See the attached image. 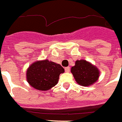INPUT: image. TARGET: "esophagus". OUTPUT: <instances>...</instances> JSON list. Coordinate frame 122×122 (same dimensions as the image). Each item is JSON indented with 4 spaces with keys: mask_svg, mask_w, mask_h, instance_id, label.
<instances>
[{
    "mask_svg": "<svg viewBox=\"0 0 122 122\" xmlns=\"http://www.w3.org/2000/svg\"><path fill=\"white\" fill-rule=\"evenodd\" d=\"M70 67H65V71L67 72V73H68V72H70Z\"/></svg>",
    "mask_w": 122,
    "mask_h": 122,
    "instance_id": "obj_1",
    "label": "esophagus"
}]
</instances>
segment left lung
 Returning <instances> with one entry per match:
<instances>
[{
	"mask_svg": "<svg viewBox=\"0 0 122 122\" xmlns=\"http://www.w3.org/2000/svg\"><path fill=\"white\" fill-rule=\"evenodd\" d=\"M71 71L77 83L83 86L94 84L99 77L97 68L84 60H77Z\"/></svg>",
	"mask_w": 122,
	"mask_h": 122,
	"instance_id": "8db88e82",
	"label": "left lung"
}]
</instances>
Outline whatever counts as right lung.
<instances>
[{
    "label": "right lung",
    "mask_w": 122,
    "mask_h": 122,
    "mask_svg": "<svg viewBox=\"0 0 122 122\" xmlns=\"http://www.w3.org/2000/svg\"><path fill=\"white\" fill-rule=\"evenodd\" d=\"M64 69L58 64L48 60L36 62L26 71L27 81L34 88L47 90L58 83L60 73Z\"/></svg>",
    "instance_id": "1"
}]
</instances>
